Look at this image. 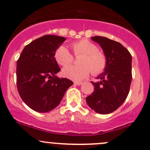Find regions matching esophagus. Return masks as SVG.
<instances>
[{
    "label": "esophagus",
    "instance_id": "1",
    "mask_svg": "<svg viewBox=\"0 0 150 150\" xmlns=\"http://www.w3.org/2000/svg\"><path fill=\"white\" fill-rule=\"evenodd\" d=\"M74 84L77 85V86H80V85L83 84V83H82V82H75V83H74Z\"/></svg>",
    "mask_w": 150,
    "mask_h": 150
}]
</instances>
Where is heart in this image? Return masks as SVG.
Segmentation results:
<instances>
[{
  "mask_svg": "<svg viewBox=\"0 0 150 150\" xmlns=\"http://www.w3.org/2000/svg\"><path fill=\"white\" fill-rule=\"evenodd\" d=\"M75 56H80V66H67L62 70L63 76L74 81H81L87 78L91 72L95 75L102 73L107 64V57L103 52L98 50L95 44L88 39H82L70 45ZM56 62L61 66L68 65L73 57L67 49L60 46L54 53Z\"/></svg>",
  "mask_w": 150,
  "mask_h": 150,
  "instance_id": "1",
  "label": "heart"
}]
</instances>
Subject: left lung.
<instances>
[{
	"instance_id": "1",
	"label": "left lung",
	"mask_w": 150,
	"mask_h": 150,
	"mask_svg": "<svg viewBox=\"0 0 150 150\" xmlns=\"http://www.w3.org/2000/svg\"><path fill=\"white\" fill-rule=\"evenodd\" d=\"M103 50L107 64L103 73L97 77L99 82H91L93 93L86 98L90 108L100 114L116 111L125 101L132 82V55L119 42L106 37H91Z\"/></svg>"
}]
</instances>
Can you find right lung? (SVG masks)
<instances>
[{
    "label": "right lung",
    "mask_w": 150,
    "mask_h": 150,
    "mask_svg": "<svg viewBox=\"0 0 150 150\" xmlns=\"http://www.w3.org/2000/svg\"><path fill=\"white\" fill-rule=\"evenodd\" d=\"M66 40L63 37L45 35L23 48L16 67L18 93L34 111L46 113L56 108L66 91L73 84L67 78H59L60 71L54 53Z\"/></svg>",
    "instance_id": "1"
}]
</instances>
